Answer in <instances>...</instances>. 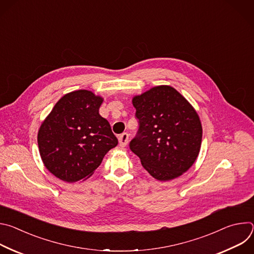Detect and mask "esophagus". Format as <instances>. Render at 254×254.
<instances>
[{
  "label": "esophagus",
  "mask_w": 254,
  "mask_h": 254,
  "mask_svg": "<svg viewBox=\"0 0 254 254\" xmlns=\"http://www.w3.org/2000/svg\"><path fill=\"white\" fill-rule=\"evenodd\" d=\"M128 133L127 132H124L119 136V142H120V146L121 147H126L127 142H128Z\"/></svg>",
  "instance_id": "esophagus-1"
}]
</instances>
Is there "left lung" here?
Wrapping results in <instances>:
<instances>
[{
    "label": "left lung",
    "mask_w": 254,
    "mask_h": 254,
    "mask_svg": "<svg viewBox=\"0 0 254 254\" xmlns=\"http://www.w3.org/2000/svg\"><path fill=\"white\" fill-rule=\"evenodd\" d=\"M138 130L129 149L159 181L173 180L196 161L202 141L198 114L175 88L160 85L132 98Z\"/></svg>",
    "instance_id": "8db88e82"
}]
</instances>
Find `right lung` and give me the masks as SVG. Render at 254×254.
I'll return each mask as SVG.
<instances>
[{
  "label": "right lung",
  "instance_id": "add662e5",
  "mask_svg": "<svg viewBox=\"0 0 254 254\" xmlns=\"http://www.w3.org/2000/svg\"><path fill=\"white\" fill-rule=\"evenodd\" d=\"M103 99L89 90L65 94L38 131V147L47 170L68 183L87 179L105 154L117 147L110 123L99 115Z\"/></svg>",
  "mask_w": 254,
  "mask_h": 254
}]
</instances>
